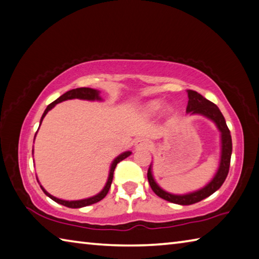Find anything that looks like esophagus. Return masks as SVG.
Listing matches in <instances>:
<instances>
[{"label":"esophagus","instance_id":"obj_1","mask_svg":"<svg viewBox=\"0 0 259 259\" xmlns=\"http://www.w3.org/2000/svg\"><path fill=\"white\" fill-rule=\"evenodd\" d=\"M135 145H136V148L138 149H147L149 147V142L145 138H139Z\"/></svg>","mask_w":259,"mask_h":259}]
</instances>
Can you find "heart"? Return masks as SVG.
<instances>
[{
    "label": "heart",
    "mask_w": 259,
    "mask_h": 259,
    "mask_svg": "<svg viewBox=\"0 0 259 259\" xmlns=\"http://www.w3.org/2000/svg\"><path fill=\"white\" fill-rule=\"evenodd\" d=\"M162 107H163V103L161 101H153L146 105L145 112L147 114L153 115V114H156L157 112L162 109Z\"/></svg>",
    "instance_id": "1"
}]
</instances>
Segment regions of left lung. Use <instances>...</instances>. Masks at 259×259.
I'll list each match as a JSON object with an SVG mask.
<instances>
[{
  "label": "left lung",
  "instance_id": "8db88e82",
  "mask_svg": "<svg viewBox=\"0 0 259 259\" xmlns=\"http://www.w3.org/2000/svg\"><path fill=\"white\" fill-rule=\"evenodd\" d=\"M188 97H189V101H188V105H187L188 113L203 114L205 116L209 117L210 120H213L216 123V125H218L221 134H222V156H221L219 171L216 173V176L214 177L213 180H211L205 188H203V189L192 192V194H188L183 196L168 194V192L161 189L154 180L150 167L148 168V172H147L148 182H149L150 188H152L155 194L163 199L171 201V203L179 204V205H191V204L198 203V201L207 198L208 196L214 194L216 190L220 189L221 186L223 185V182L228 177L229 168H230V161H231V154H232L231 135H230V130L227 125V122H225L224 116L222 113H221L219 107L216 106L214 103L206 100L204 96H201L200 94H198L195 91H188Z\"/></svg>",
  "mask_w": 259,
  "mask_h": 259
}]
</instances>
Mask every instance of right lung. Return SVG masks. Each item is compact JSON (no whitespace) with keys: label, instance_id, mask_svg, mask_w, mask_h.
I'll return each mask as SVG.
<instances>
[{"label":"right lung","instance_id":"obj_1","mask_svg":"<svg viewBox=\"0 0 259 259\" xmlns=\"http://www.w3.org/2000/svg\"><path fill=\"white\" fill-rule=\"evenodd\" d=\"M72 98H80V100H88V101L101 100V97L98 96V92L95 91V89L87 88V87L71 89V91H69V92H67L65 94H63L62 96H60L58 100H55L53 103H51V104L48 107H46V110H45V112L43 113V116H41V119H40V123H41V121H43L44 116L48 114V112L51 109H53V107L56 104H58V103H61V102H63V101H67V100H72ZM130 154H131V152H125L123 154H121L120 156H117L114 159L113 163H112V166H111V170H110V176H109V179H107V182H106V185L104 187V189H103L100 192V194L96 195V196H94V197H91V198L81 199V200H71V201L62 200V199H59V198H56V197L50 195L49 192L46 191L41 186H40V188H41V190H43L45 194L50 197L51 199H53L58 204H61V205H63V206H67V207H70V208H80V207H84V206H88V205L98 203V201L104 198V197L107 195V192H109V190H110L112 180H113V175H114V170H115V167H116V164L120 163L121 161H123V159L128 157Z\"/></svg>","mask_w":259,"mask_h":259}]
</instances>
